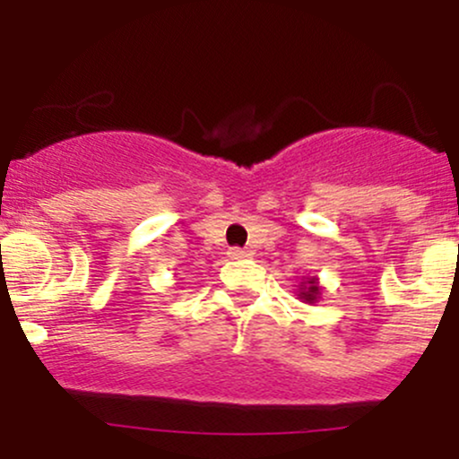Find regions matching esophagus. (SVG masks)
<instances>
[{
    "label": "esophagus",
    "mask_w": 459,
    "mask_h": 459,
    "mask_svg": "<svg viewBox=\"0 0 459 459\" xmlns=\"http://www.w3.org/2000/svg\"><path fill=\"white\" fill-rule=\"evenodd\" d=\"M230 259H250L252 252L250 250H241V247H233V250L229 252Z\"/></svg>",
    "instance_id": "1"
}]
</instances>
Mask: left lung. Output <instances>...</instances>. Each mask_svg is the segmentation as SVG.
<instances>
[{"label": "left lung", "mask_w": 459, "mask_h": 459, "mask_svg": "<svg viewBox=\"0 0 459 459\" xmlns=\"http://www.w3.org/2000/svg\"><path fill=\"white\" fill-rule=\"evenodd\" d=\"M321 291L324 287L319 284L317 276H307L302 278V282L298 284V299H302L304 304H317L321 299Z\"/></svg>", "instance_id": "left-lung-1"}]
</instances>
